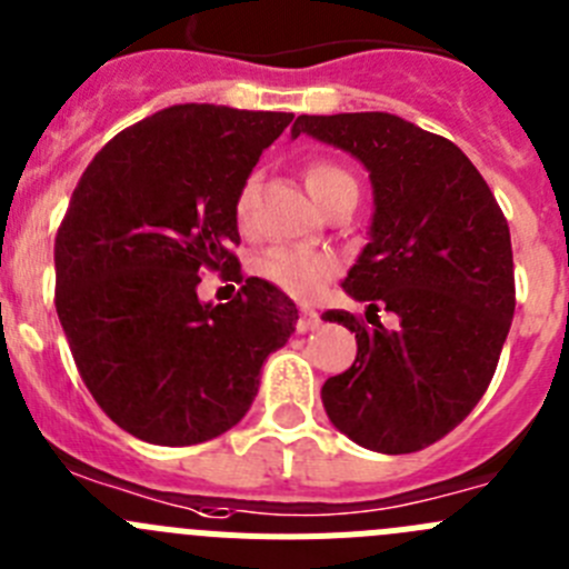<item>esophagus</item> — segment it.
<instances>
[{"label":"esophagus","instance_id":"1","mask_svg":"<svg viewBox=\"0 0 569 569\" xmlns=\"http://www.w3.org/2000/svg\"><path fill=\"white\" fill-rule=\"evenodd\" d=\"M321 325V316H319V310H316V307H310V305H305L301 307V319H299V332H310V330H316V327Z\"/></svg>","mask_w":569,"mask_h":569}]
</instances>
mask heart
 <instances>
[{
  "mask_svg": "<svg viewBox=\"0 0 569 569\" xmlns=\"http://www.w3.org/2000/svg\"><path fill=\"white\" fill-rule=\"evenodd\" d=\"M305 182L310 197L319 206H325L332 194H336L341 186H349L352 174H347L343 169L330 163H312L305 171ZM253 202H257V180L242 182L239 189L237 202H233V213H237L239 228L250 226V217H253ZM338 262L332 253L316 248H273L268 250L259 262V273L268 281H273L276 288L284 290L293 299H316L321 290L327 288V281L336 273Z\"/></svg>",
  "mask_w": 569,
  "mask_h": 569,
  "instance_id": "1",
  "label": "heart"
}]
</instances>
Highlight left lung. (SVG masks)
Instances as JSON below:
<instances>
[{
    "instance_id": "8db88e82",
    "label": "left lung",
    "mask_w": 569,
    "mask_h": 569,
    "mask_svg": "<svg viewBox=\"0 0 569 569\" xmlns=\"http://www.w3.org/2000/svg\"><path fill=\"white\" fill-rule=\"evenodd\" d=\"M310 134L352 154L372 182L369 242L341 288L398 327L356 332L358 356L321 389L341 435L380 455H411L462 423L486 395L513 321L508 220L477 166L451 140L389 112L299 114Z\"/></svg>"
}]
</instances>
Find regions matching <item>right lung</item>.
Instances as JSON below:
<instances>
[{
  "instance_id": "add662e5",
  "label": "right lung",
  "mask_w": 569,
  "mask_h": 569,
  "mask_svg": "<svg viewBox=\"0 0 569 569\" xmlns=\"http://www.w3.org/2000/svg\"><path fill=\"white\" fill-rule=\"evenodd\" d=\"M290 112L177 103L92 158L56 237V312L96 403L154 446L213 440L248 415L299 310L250 276L226 305L202 270L239 276L237 202Z\"/></svg>"
}]
</instances>
